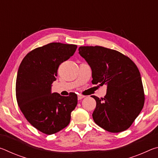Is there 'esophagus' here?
<instances>
[{
    "label": "esophagus",
    "instance_id": "esophagus-1",
    "mask_svg": "<svg viewBox=\"0 0 158 158\" xmlns=\"http://www.w3.org/2000/svg\"><path fill=\"white\" fill-rule=\"evenodd\" d=\"M84 98H85L84 95H81V94H79L78 95V100H81V99H83Z\"/></svg>",
    "mask_w": 158,
    "mask_h": 158
}]
</instances>
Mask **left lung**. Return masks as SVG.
Here are the masks:
<instances>
[{"instance_id": "left-lung-1", "label": "left lung", "mask_w": 158, "mask_h": 158, "mask_svg": "<svg viewBox=\"0 0 158 158\" xmlns=\"http://www.w3.org/2000/svg\"><path fill=\"white\" fill-rule=\"evenodd\" d=\"M79 53L92 69V84L106 85V94L96 101L93 118L110 132L129 128L145 101L140 73L135 63L121 52L100 46L80 47Z\"/></svg>"}]
</instances>
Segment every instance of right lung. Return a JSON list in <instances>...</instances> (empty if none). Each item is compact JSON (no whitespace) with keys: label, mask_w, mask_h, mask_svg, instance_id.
I'll list each match as a JSON object with an SVG mask.
<instances>
[{"label":"right lung","mask_w":158,"mask_h":158,"mask_svg":"<svg viewBox=\"0 0 158 158\" xmlns=\"http://www.w3.org/2000/svg\"><path fill=\"white\" fill-rule=\"evenodd\" d=\"M77 46L52 42L27 53L18 69L16 98L26 120L37 130L52 135L70 122L71 112L77 105V95L52 93L58 68L75 52Z\"/></svg>","instance_id":"obj_1"}]
</instances>
